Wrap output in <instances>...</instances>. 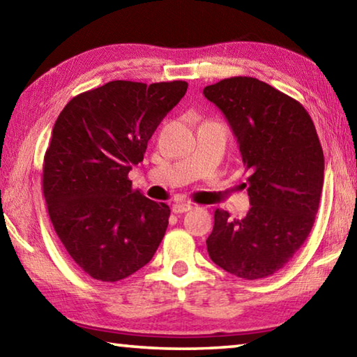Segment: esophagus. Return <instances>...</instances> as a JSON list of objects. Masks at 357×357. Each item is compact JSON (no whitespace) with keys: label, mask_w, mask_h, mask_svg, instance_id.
Here are the masks:
<instances>
[{"label":"esophagus","mask_w":357,"mask_h":357,"mask_svg":"<svg viewBox=\"0 0 357 357\" xmlns=\"http://www.w3.org/2000/svg\"><path fill=\"white\" fill-rule=\"evenodd\" d=\"M192 208L193 206L189 203H176V204H173L172 211L174 214H184V213H187V211H190Z\"/></svg>","instance_id":"esophagus-1"}]
</instances>
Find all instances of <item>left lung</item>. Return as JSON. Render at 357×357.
Segmentation results:
<instances>
[{
    "instance_id": "obj_1",
    "label": "left lung",
    "mask_w": 357,
    "mask_h": 357,
    "mask_svg": "<svg viewBox=\"0 0 357 357\" xmlns=\"http://www.w3.org/2000/svg\"><path fill=\"white\" fill-rule=\"evenodd\" d=\"M203 94L225 114L252 173V208L241 220L215 209L208 253L229 274L264 279L282 269L312 231L324 181L321 143L305 108L258 78H225Z\"/></svg>"
}]
</instances>
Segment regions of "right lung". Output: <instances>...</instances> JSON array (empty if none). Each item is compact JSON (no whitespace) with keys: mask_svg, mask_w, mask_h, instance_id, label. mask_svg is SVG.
<instances>
[{"mask_svg":"<svg viewBox=\"0 0 357 357\" xmlns=\"http://www.w3.org/2000/svg\"><path fill=\"white\" fill-rule=\"evenodd\" d=\"M185 82L114 80L63 108L45 151L42 189L53 228L78 268L118 282L151 261L170 208L132 189V167Z\"/></svg>","mask_w":357,"mask_h":357,"instance_id":"1","label":"right lung"}]
</instances>
